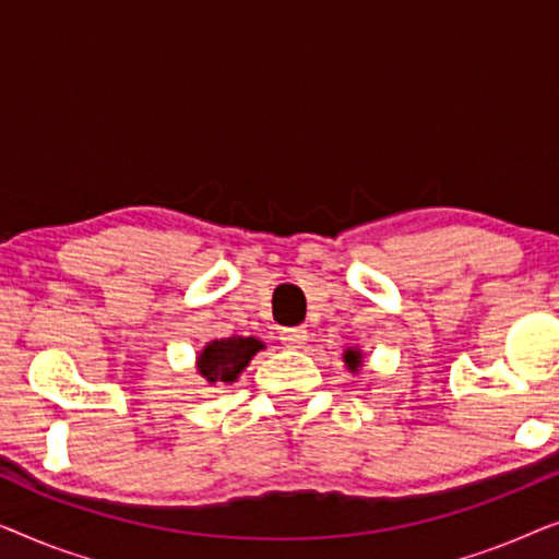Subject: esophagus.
I'll return each mask as SVG.
<instances>
[{
  "label": "esophagus",
  "mask_w": 559,
  "mask_h": 559,
  "mask_svg": "<svg viewBox=\"0 0 559 559\" xmlns=\"http://www.w3.org/2000/svg\"><path fill=\"white\" fill-rule=\"evenodd\" d=\"M280 341H282V346H287V348H302L305 341H308V333H305L302 328H282Z\"/></svg>",
  "instance_id": "1"
}]
</instances>
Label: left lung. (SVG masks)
Segmentation results:
<instances>
[{"label":"left lung","instance_id":"8db88e82","mask_svg":"<svg viewBox=\"0 0 559 559\" xmlns=\"http://www.w3.org/2000/svg\"><path fill=\"white\" fill-rule=\"evenodd\" d=\"M343 364H346V369L350 371V373H358L361 371V366H364V354H361V348H346L343 350Z\"/></svg>","mask_w":559,"mask_h":559}]
</instances>
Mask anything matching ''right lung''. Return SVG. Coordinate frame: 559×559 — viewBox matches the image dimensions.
<instances>
[{"instance_id": "1", "label": "right lung", "mask_w": 559, "mask_h": 559, "mask_svg": "<svg viewBox=\"0 0 559 559\" xmlns=\"http://www.w3.org/2000/svg\"><path fill=\"white\" fill-rule=\"evenodd\" d=\"M264 348V343L249 335H231V338H216L209 341L198 350L195 356V373L203 381H209L211 386L216 384H234L241 377V371L247 369L259 350Z\"/></svg>"}]
</instances>
